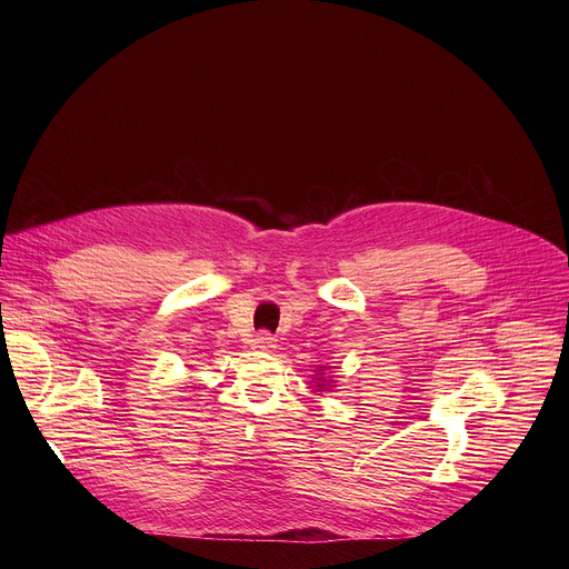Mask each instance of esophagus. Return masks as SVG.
Segmentation results:
<instances>
[{"mask_svg":"<svg viewBox=\"0 0 569 569\" xmlns=\"http://www.w3.org/2000/svg\"><path fill=\"white\" fill-rule=\"evenodd\" d=\"M277 340L272 338V333H257V338H254V345L259 347V349H263V351H270V349H274L277 345H274Z\"/></svg>","mask_w":569,"mask_h":569,"instance_id":"obj_1","label":"esophagus"}]
</instances>
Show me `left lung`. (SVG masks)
<instances>
[{
	"mask_svg": "<svg viewBox=\"0 0 569 569\" xmlns=\"http://www.w3.org/2000/svg\"><path fill=\"white\" fill-rule=\"evenodd\" d=\"M319 382H321V378H319ZM317 391H323V385H317Z\"/></svg>",
	"mask_w": 569,
	"mask_h": 569,
	"instance_id": "left-lung-1",
	"label": "left lung"
}]
</instances>
